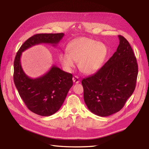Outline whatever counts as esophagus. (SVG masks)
I'll use <instances>...</instances> for the list:
<instances>
[{
  "instance_id": "1",
  "label": "esophagus",
  "mask_w": 149,
  "mask_h": 149,
  "mask_svg": "<svg viewBox=\"0 0 149 149\" xmlns=\"http://www.w3.org/2000/svg\"><path fill=\"white\" fill-rule=\"evenodd\" d=\"M73 82H74V83H79L80 82V79L77 76H74L73 77Z\"/></svg>"
}]
</instances>
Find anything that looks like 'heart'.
Here are the masks:
<instances>
[{"label":"heart","instance_id":"b5f03b06","mask_svg":"<svg viewBox=\"0 0 149 149\" xmlns=\"http://www.w3.org/2000/svg\"><path fill=\"white\" fill-rule=\"evenodd\" d=\"M66 51L59 56L63 67L70 71L78 61L79 68L86 75L99 70L107 55V49L103 43L86 37L73 40L66 46Z\"/></svg>","mask_w":149,"mask_h":149}]
</instances>
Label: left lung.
<instances>
[{
    "label": "left lung",
    "instance_id": "left-lung-1",
    "mask_svg": "<svg viewBox=\"0 0 149 149\" xmlns=\"http://www.w3.org/2000/svg\"><path fill=\"white\" fill-rule=\"evenodd\" d=\"M116 51L96 74L84 78V100L88 109L100 116L119 111L134 92L138 64L130 44L118 35Z\"/></svg>",
    "mask_w": 149,
    "mask_h": 149
}]
</instances>
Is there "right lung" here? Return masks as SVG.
Masks as SVG:
<instances>
[{
	"mask_svg": "<svg viewBox=\"0 0 149 149\" xmlns=\"http://www.w3.org/2000/svg\"><path fill=\"white\" fill-rule=\"evenodd\" d=\"M64 35V33L35 34L23 43L15 56L13 80L16 88L27 108L38 115L49 116L60 109L73 85L72 75L53 65L41 77L31 78L22 67V52L42 43L56 47Z\"/></svg>",
	"mask_w": 149,
	"mask_h": 149,
	"instance_id": "obj_1",
	"label": "right lung"
}]
</instances>
